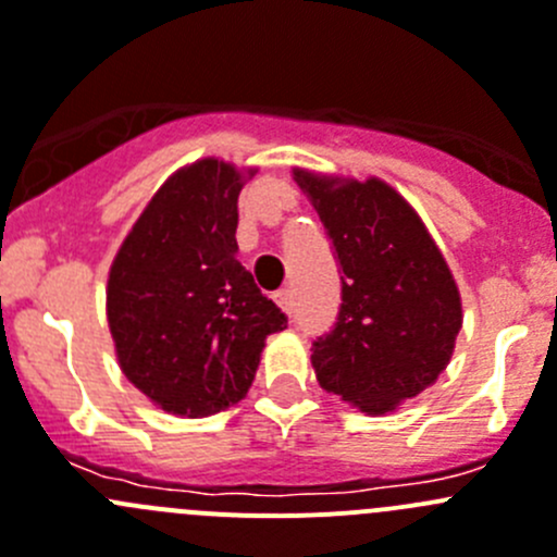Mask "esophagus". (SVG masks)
Returning a JSON list of instances; mask_svg holds the SVG:
<instances>
[{
  "label": "esophagus",
  "instance_id": "1",
  "mask_svg": "<svg viewBox=\"0 0 557 557\" xmlns=\"http://www.w3.org/2000/svg\"><path fill=\"white\" fill-rule=\"evenodd\" d=\"M274 302L280 305V310H285V313H294V296H290L288 288H280L277 294H274Z\"/></svg>",
  "mask_w": 557,
  "mask_h": 557
}]
</instances>
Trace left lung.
<instances>
[{
    "instance_id": "1",
    "label": "left lung",
    "mask_w": 557,
    "mask_h": 557,
    "mask_svg": "<svg viewBox=\"0 0 557 557\" xmlns=\"http://www.w3.org/2000/svg\"><path fill=\"white\" fill-rule=\"evenodd\" d=\"M294 175L313 197L341 272L337 319L310 349L315 379L362 412L384 414L445 371L461 330L459 290L396 189Z\"/></svg>"
}]
</instances>
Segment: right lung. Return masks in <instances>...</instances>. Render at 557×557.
<instances>
[{"mask_svg": "<svg viewBox=\"0 0 557 557\" xmlns=\"http://www.w3.org/2000/svg\"><path fill=\"white\" fill-rule=\"evenodd\" d=\"M242 175L202 159L161 186L109 272V330L123 373L173 414L247 396L263 341L288 315L238 261Z\"/></svg>", "mask_w": 557, "mask_h": 557, "instance_id": "1", "label": "right lung"}]
</instances>
